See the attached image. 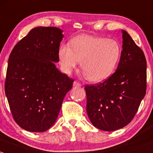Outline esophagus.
I'll use <instances>...</instances> for the list:
<instances>
[{
  "mask_svg": "<svg viewBox=\"0 0 153 153\" xmlns=\"http://www.w3.org/2000/svg\"><path fill=\"white\" fill-rule=\"evenodd\" d=\"M73 85H74V87H80V86H81V84H80L79 82L74 81L73 83Z\"/></svg>",
  "mask_w": 153,
  "mask_h": 153,
  "instance_id": "obj_1",
  "label": "esophagus"
}]
</instances>
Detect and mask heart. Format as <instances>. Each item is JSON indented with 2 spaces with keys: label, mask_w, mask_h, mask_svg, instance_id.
<instances>
[{
  "label": "heart",
  "mask_w": 153,
  "mask_h": 153,
  "mask_svg": "<svg viewBox=\"0 0 153 153\" xmlns=\"http://www.w3.org/2000/svg\"><path fill=\"white\" fill-rule=\"evenodd\" d=\"M121 46L116 40L82 34L62 45L58 51L62 71L70 74L81 61V68L88 80L100 82L113 74L121 56Z\"/></svg>",
  "instance_id": "obj_1"
}]
</instances>
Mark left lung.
Listing matches in <instances>:
<instances>
[{
  "label": "left lung",
  "mask_w": 153,
  "mask_h": 153,
  "mask_svg": "<svg viewBox=\"0 0 153 153\" xmlns=\"http://www.w3.org/2000/svg\"><path fill=\"white\" fill-rule=\"evenodd\" d=\"M122 53L116 72L106 80L85 87L86 111L94 127L114 131L134 118L147 90V61L142 50L122 30Z\"/></svg>",
  "instance_id": "left-lung-1"
}]
</instances>
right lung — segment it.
<instances>
[{
    "label": "right lung",
    "mask_w": 153,
    "mask_h": 153,
    "mask_svg": "<svg viewBox=\"0 0 153 153\" xmlns=\"http://www.w3.org/2000/svg\"><path fill=\"white\" fill-rule=\"evenodd\" d=\"M56 27H37L20 40L9 57L5 94L14 120L41 133L55 123L74 80L56 68L63 37Z\"/></svg>",
    "instance_id": "obj_1"
}]
</instances>
